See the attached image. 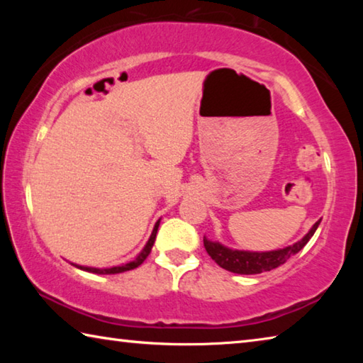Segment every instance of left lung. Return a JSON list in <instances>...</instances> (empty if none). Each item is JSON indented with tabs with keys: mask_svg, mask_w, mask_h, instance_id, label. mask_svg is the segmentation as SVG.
Here are the masks:
<instances>
[{
	"mask_svg": "<svg viewBox=\"0 0 363 363\" xmlns=\"http://www.w3.org/2000/svg\"><path fill=\"white\" fill-rule=\"evenodd\" d=\"M320 220L311 227V230L301 238L299 242L288 245L285 248L272 250V251H245V250H233L229 247H224L219 242H211L203 237V245L206 253L211 256V259L225 270L233 274L242 275H255L266 272V270H272L275 267L285 264L291 256H294L298 251L306 247V243L311 240L314 235Z\"/></svg>",
	"mask_w": 363,
	"mask_h": 363,
	"instance_id": "8db88e82",
	"label": "left lung"
}]
</instances>
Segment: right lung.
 <instances>
[{"mask_svg":"<svg viewBox=\"0 0 363 363\" xmlns=\"http://www.w3.org/2000/svg\"><path fill=\"white\" fill-rule=\"evenodd\" d=\"M158 225H160V219L155 223V227H153L152 230V235L149 238V242L145 243V247L143 248V251L136 256V259L130 261L128 264H121V266H115V267H107V269H99V267H88V266H79V264H73V266L86 270V272H93V274H101V275H107V274H120V272H126V270H131V269H136L139 267L140 264L145 261V257L150 255L153 243H155V238H157V230H158Z\"/></svg>","mask_w":363,"mask_h":363,"instance_id":"right-lung-1","label":"right lung"}]
</instances>
